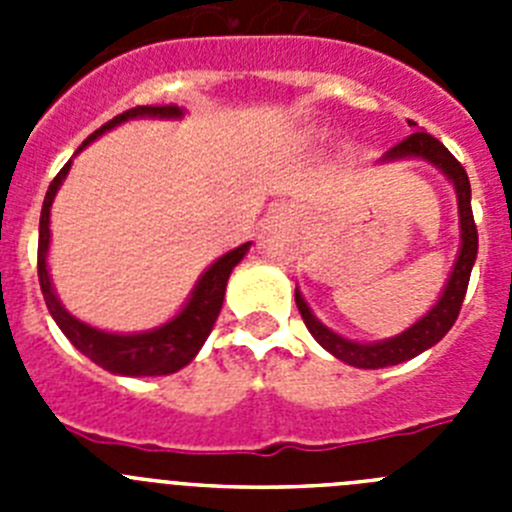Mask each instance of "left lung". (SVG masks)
Wrapping results in <instances>:
<instances>
[{"label":"left lung","mask_w":512,"mask_h":512,"mask_svg":"<svg viewBox=\"0 0 512 512\" xmlns=\"http://www.w3.org/2000/svg\"><path fill=\"white\" fill-rule=\"evenodd\" d=\"M413 125V122H410ZM400 158H425L428 164H433L436 169H441L443 174L449 176L451 184L456 189V202H459V228H461V246L459 256H456L454 271H451L449 282L443 287L441 300L425 312L423 318L415 325H410L408 330H402L400 336L387 338V341L377 343H359L348 341V338L338 336L330 328H325L312 310L307 307V302L302 300L300 289H295V302L297 310H300L302 320H305L307 330L312 333V338L336 356V359L346 361L351 366H359V369H382V366H395L402 361L413 359V356L423 354L425 348L436 346L446 333L451 330V325L456 323L461 310V302L467 295L469 287V274H472V266L477 261V225H474L472 215V187H469V176L464 171V166L451 156V151L443 146L441 140H436L433 135H428L425 130L408 135L405 140H400L397 146H392L390 151L384 153L382 161H400Z\"/></svg>","instance_id":"1"}]
</instances>
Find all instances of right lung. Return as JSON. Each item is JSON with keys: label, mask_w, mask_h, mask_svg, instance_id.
I'll list each match as a JSON object with an SVG mask.
<instances>
[{"label": "right lung", "mask_w": 512, "mask_h": 512, "mask_svg": "<svg viewBox=\"0 0 512 512\" xmlns=\"http://www.w3.org/2000/svg\"><path fill=\"white\" fill-rule=\"evenodd\" d=\"M184 112L176 107V104H143V107H133V110L122 112V115L112 117L110 122H104L102 128L94 130L84 143L79 146L87 148L92 140H97L99 135L112 130L115 125L125 120H133V117H182ZM76 151V153H79ZM71 169V161L63 166L56 174V179L51 182L48 192H45L43 200V212H40V238H38V279L40 289H43L45 305L51 310L53 320H56L58 328L63 330V336L69 338L81 354L89 356L94 364H99L102 369L112 374H122V377H164V374L179 372L182 366H187L189 361L197 356V351L202 348V343L210 336L212 325H215L217 315H220V307L225 300V284H228L230 271L235 269V264L246 256V251L251 248V241L243 243V246L233 248L225 256L215 261L210 269L200 277V282L194 284L192 297L187 300V305L182 307L179 315L169 320V323L158 325L153 330H143V333H107V330L92 328V325L81 323L79 318H74L71 312H66V307L61 305V300L53 292L51 274H48V264H45V256H48V246H51V205L53 197H56L58 187L63 184L66 174Z\"/></svg>", "instance_id": "add662e5"}]
</instances>
